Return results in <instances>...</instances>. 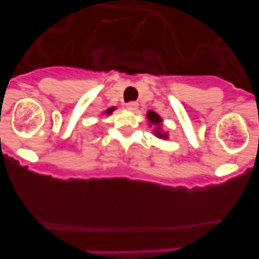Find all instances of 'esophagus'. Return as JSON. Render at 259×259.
<instances>
[{
	"label": "esophagus",
	"mask_w": 259,
	"mask_h": 259,
	"mask_svg": "<svg viewBox=\"0 0 259 259\" xmlns=\"http://www.w3.org/2000/svg\"><path fill=\"white\" fill-rule=\"evenodd\" d=\"M126 108L129 109V110H137L138 103L137 101H129V103L126 104Z\"/></svg>",
	"instance_id": "1"
}]
</instances>
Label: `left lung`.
<instances>
[{
	"label": "left lung",
	"mask_w": 259,
	"mask_h": 259,
	"mask_svg": "<svg viewBox=\"0 0 259 259\" xmlns=\"http://www.w3.org/2000/svg\"><path fill=\"white\" fill-rule=\"evenodd\" d=\"M148 119L150 120L151 124H155V125H158V127H160L161 119H160V116H159L158 114H155V113H154V111L150 110V111H149V113H148ZM155 134L158 135L159 138H164V139H165V138H166V134H161V133L159 132V129L155 130Z\"/></svg>",
	"instance_id": "obj_1"
}]
</instances>
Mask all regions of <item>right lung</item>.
<instances>
[{
    "label": "right lung",
    "instance_id": "add662e5",
    "mask_svg": "<svg viewBox=\"0 0 259 259\" xmlns=\"http://www.w3.org/2000/svg\"><path fill=\"white\" fill-rule=\"evenodd\" d=\"M113 110H114V109H109V110H106V114H111V113H113Z\"/></svg>",
    "mask_w": 259,
    "mask_h": 259
}]
</instances>
